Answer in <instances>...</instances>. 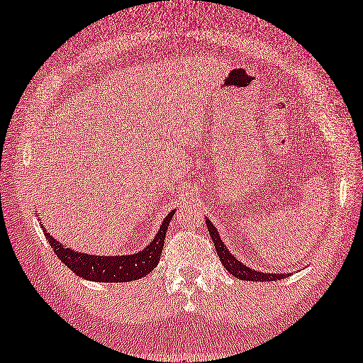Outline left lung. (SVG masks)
<instances>
[{
	"instance_id": "obj_1",
	"label": "left lung",
	"mask_w": 363,
	"mask_h": 363,
	"mask_svg": "<svg viewBox=\"0 0 363 363\" xmlns=\"http://www.w3.org/2000/svg\"><path fill=\"white\" fill-rule=\"evenodd\" d=\"M206 223V227H208V232H210V236L211 240L214 242V247H216V252H218V257L220 258V262H223L224 268L230 272L232 276H235L236 279L240 280H249V282H268V280H280L284 279L286 276H290V272H284V274H277V272H274V274H269V272H262V271H255L252 268H249V266L242 264L238 258H236L230 250L227 249L225 244L223 242V238H220L219 232L216 230V227H214L211 224L210 219L205 220Z\"/></svg>"
}]
</instances>
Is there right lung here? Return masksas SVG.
<instances>
[{
	"label": "right lung",
	"instance_id": "add662e5",
	"mask_svg": "<svg viewBox=\"0 0 363 363\" xmlns=\"http://www.w3.org/2000/svg\"><path fill=\"white\" fill-rule=\"evenodd\" d=\"M175 210H172L167 216L162 219L160 230L155 235V238L147 246L131 255H92L84 252H77L72 247L64 246L51 236L43 224L40 223L48 242L53 247L57 255L67 268H70L77 276L83 277L92 282H106V284H121V282H133L145 277L152 272L160 262V257L164 246V238L169 223L174 216Z\"/></svg>",
	"mask_w": 363,
	"mask_h": 363
}]
</instances>
